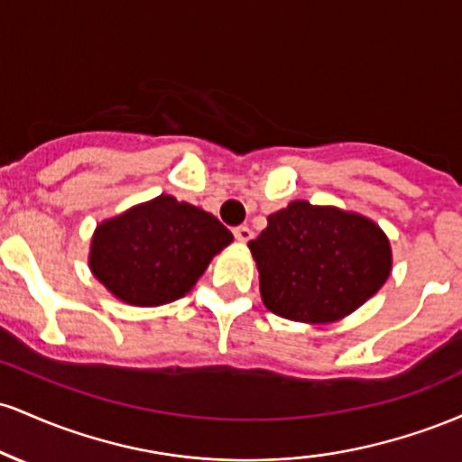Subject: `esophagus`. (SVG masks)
<instances>
[{"instance_id": "obj_1", "label": "esophagus", "mask_w": 462, "mask_h": 462, "mask_svg": "<svg viewBox=\"0 0 462 462\" xmlns=\"http://www.w3.org/2000/svg\"><path fill=\"white\" fill-rule=\"evenodd\" d=\"M235 236H236V241L247 243L249 238L254 236V232H252V227H249V226H236L235 227Z\"/></svg>"}]
</instances>
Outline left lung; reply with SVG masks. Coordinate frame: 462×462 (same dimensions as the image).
Here are the masks:
<instances>
[{
  "instance_id": "left-lung-1",
  "label": "left lung",
  "mask_w": 462,
  "mask_h": 462,
  "mask_svg": "<svg viewBox=\"0 0 462 462\" xmlns=\"http://www.w3.org/2000/svg\"><path fill=\"white\" fill-rule=\"evenodd\" d=\"M247 245L264 306L293 321L341 319L378 293L391 273L389 238L374 221L304 199L269 215Z\"/></svg>"
}]
</instances>
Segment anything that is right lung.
I'll return each mask as SVG.
<instances>
[{
	"label": "right lung",
	"instance_id": "1",
	"mask_svg": "<svg viewBox=\"0 0 462 462\" xmlns=\"http://www.w3.org/2000/svg\"><path fill=\"white\" fill-rule=\"evenodd\" d=\"M232 243L217 217L158 195L95 230L91 272L115 298L132 306H161L182 298L210 258Z\"/></svg>",
	"mask_w": 462,
	"mask_h": 462
}]
</instances>
